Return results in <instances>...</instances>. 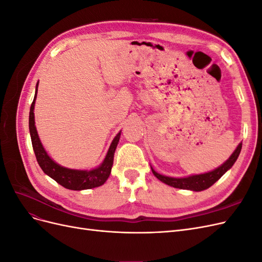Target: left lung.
I'll list each match as a JSON object with an SVG mask.
<instances>
[{
  "instance_id": "obj_1",
  "label": "left lung",
  "mask_w": 262,
  "mask_h": 262,
  "mask_svg": "<svg viewBox=\"0 0 262 262\" xmlns=\"http://www.w3.org/2000/svg\"><path fill=\"white\" fill-rule=\"evenodd\" d=\"M242 150V143L237 145L236 149L232 153V155L228 157V160L224 162L221 166H219L217 168L213 169L211 171L204 172V173H199V175H190L187 177H169V176H164L158 173L157 171L154 170V168L150 166V169H152L153 175L158 179L161 180L164 184L168 185L173 188H178V189H185V190H191V191H202V190H205L210 188L213 184L215 182L224 175V173L232 168V166L235 164L237 161V158L239 156V153Z\"/></svg>"
}]
</instances>
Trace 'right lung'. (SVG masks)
Instances as JSON below:
<instances>
[{
	"label": "right lung",
	"mask_w": 262,
	"mask_h": 262,
	"mask_svg": "<svg viewBox=\"0 0 262 262\" xmlns=\"http://www.w3.org/2000/svg\"><path fill=\"white\" fill-rule=\"evenodd\" d=\"M38 93V83L36 85V92L33 104L30 106L29 112V133L31 138V144H33L34 152L37 158V162L46 175L51 177L59 185L70 190H85L102 186L108 179L112 167L114 164V155L119 139L121 136V131H119L115 139L110 144L108 152L104 158V161L97 167L92 169H72L67 168L55 163L52 158L47 153L40 139H39L38 132L35 125V102Z\"/></svg>",
	"instance_id": "right-lung-1"
}]
</instances>
